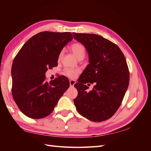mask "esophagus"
Returning a JSON list of instances; mask_svg holds the SVG:
<instances>
[{
  "label": "esophagus",
  "instance_id": "esophagus-1",
  "mask_svg": "<svg viewBox=\"0 0 151 151\" xmlns=\"http://www.w3.org/2000/svg\"><path fill=\"white\" fill-rule=\"evenodd\" d=\"M69 83H70V86H71V87H73L74 86V84H76V81H74V80H70V81H69Z\"/></svg>",
  "mask_w": 151,
  "mask_h": 151
}]
</instances>
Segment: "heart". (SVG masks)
Here are the masks:
<instances>
[{
	"label": "heart",
	"instance_id": "b5f03b06",
	"mask_svg": "<svg viewBox=\"0 0 151 151\" xmlns=\"http://www.w3.org/2000/svg\"><path fill=\"white\" fill-rule=\"evenodd\" d=\"M71 51L75 55V56L79 60H83L86 56V49L84 45L81 43H75L72 44L70 47ZM63 54V51L60 52L58 55V60L62 58ZM80 70L79 69H74V68H66L64 69V74L70 78H76L77 76L79 74Z\"/></svg>",
	"mask_w": 151,
	"mask_h": 151
}]
</instances>
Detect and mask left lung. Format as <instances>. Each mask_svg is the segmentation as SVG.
Listing matches in <instances>:
<instances>
[{
  "mask_svg": "<svg viewBox=\"0 0 151 151\" xmlns=\"http://www.w3.org/2000/svg\"><path fill=\"white\" fill-rule=\"evenodd\" d=\"M89 54V64L82 73L75 88L78 95L74 102L82 116L93 122L111 118L119 108L129 84L130 74L120 48L103 36L73 33ZM95 83L87 92L85 84Z\"/></svg>",
  "mask_w": 151,
  "mask_h": 151,
  "instance_id": "obj_1",
  "label": "left lung"
}]
</instances>
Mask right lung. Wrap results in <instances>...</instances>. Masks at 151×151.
<instances>
[{
	"label": "right lung",
	"mask_w": 151,
	"mask_h": 151,
	"mask_svg": "<svg viewBox=\"0 0 151 151\" xmlns=\"http://www.w3.org/2000/svg\"><path fill=\"white\" fill-rule=\"evenodd\" d=\"M72 38L70 32H40L27 41L14 59L12 97L27 116L40 119L48 116L69 88L66 77L48 83L45 73L57 66L59 53Z\"/></svg>",
	"instance_id": "right-lung-1"
}]
</instances>
